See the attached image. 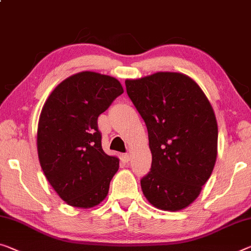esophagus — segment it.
<instances>
[{
  "label": "esophagus",
  "instance_id": "34e87169",
  "mask_svg": "<svg viewBox=\"0 0 251 251\" xmlns=\"http://www.w3.org/2000/svg\"><path fill=\"white\" fill-rule=\"evenodd\" d=\"M123 158H125V160L126 161H129L130 160V153H125V155H123Z\"/></svg>",
  "mask_w": 251,
  "mask_h": 251
}]
</instances>
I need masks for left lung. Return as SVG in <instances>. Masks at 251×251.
Wrapping results in <instances>:
<instances>
[{"label":"left lung","instance_id":"8db88e82","mask_svg":"<svg viewBox=\"0 0 251 251\" xmlns=\"http://www.w3.org/2000/svg\"><path fill=\"white\" fill-rule=\"evenodd\" d=\"M126 93L147 126L151 169L140 180L150 204L180 211L198 199L218 155V123L194 79L158 72L126 80Z\"/></svg>","mask_w":251,"mask_h":251}]
</instances>
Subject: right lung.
I'll return each mask as SVG.
<instances>
[{"mask_svg":"<svg viewBox=\"0 0 251 251\" xmlns=\"http://www.w3.org/2000/svg\"><path fill=\"white\" fill-rule=\"evenodd\" d=\"M122 93L117 78L86 71L64 79L42 106L38 157L46 178L68 205L90 209L109 193L119 158L103 151L98 118Z\"/></svg>","mask_w":251,"mask_h":251,"instance_id":"obj_1","label":"right lung"}]
</instances>
